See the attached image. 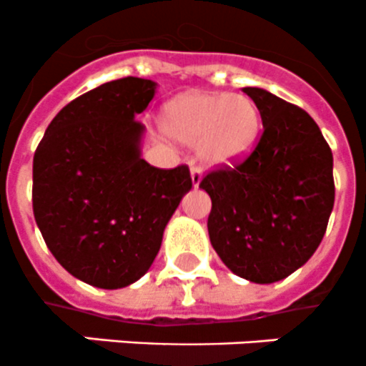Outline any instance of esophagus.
Masks as SVG:
<instances>
[{"label": "esophagus", "mask_w": 366, "mask_h": 366, "mask_svg": "<svg viewBox=\"0 0 366 366\" xmlns=\"http://www.w3.org/2000/svg\"><path fill=\"white\" fill-rule=\"evenodd\" d=\"M190 176H192V184H194V187H199V183H201L202 179V169L197 167V165H192Z\"/></svg>", "instance_id": "1"}]
</instances>
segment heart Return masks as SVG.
<instances>
[{"label":"heart","instance_id":"obj_1","mask_svg":"<svg viewBox=\"0 0 366 366\" xmlns=\"http://www.w3.org/2000/svg\"><path fill=\"white\" fill-rule=\"evenodd\" d=\"M162 128L178 142H197L206 164L229 165L254 146L259 112L254 101L240 94L190 92L164 108Z\"/></svg>","mask_w":366,"mask_h":366}]
</instances>
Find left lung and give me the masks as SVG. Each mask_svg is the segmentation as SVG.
Returning <instances> with one entry per match:
<instances>
[{"instance_id":"8db88e82","label":"left lung","mask_w":366,"mask_h":366,"mask_svg":"<svg viewBox=\"0 0 366 366\" xmlns=\"http://www.w3.org/2000/svg\"><path fill=\"white\" fill-rule=\"evenodd\" d=\"M263 132L251 153L199 183L212 197L209 242L224 265L252 283L285 280L313 256L335 204L332 153L297 104L256 86Z\"/></svg>"}]
</instances>
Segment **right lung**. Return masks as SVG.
Segmentation results:
<instances>
[{
  "mask_svg": "<svg viewBox=\"0 0 366 366\" xmlns=\"http://www.w3.org/2000/svg\"><path fill=\"white\" fill-rule=\"evenodd\" d=\"M151 79L103 83L55 115L34 157V215L56 262L97 288L128 287L149 270L169 219L192 188L188 165L140 158L135 121Z\"/></svg>",
  "mask_w": 366,
  "mask_h": 366,
  "instance_id": "1",
  "label": "right lung"
}]
</instances>
